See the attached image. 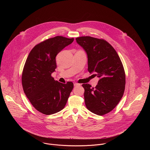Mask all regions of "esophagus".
I'll list each match as a JSON object with an SVG mask.
<instances>
[{
  "instance_id": "esophagus-1",
  "label": "esophagus",
  "mask_w": 150,
  "mask_h": 150,
  "mask_svg": "<svg viewBox=\"0 0 150 150\" xmlns=\"http://www.w3.org/2000/svg\"><path fill=\"white\" fill-rule=\"evenodd\" d=\"M74 85L75 87H76V86H79V85H80L79 83H76V82H74Z\"/></svg>"
}]
</instances>
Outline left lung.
I'll return each mask as SVG.
<instances>
[{
  "instance_id": "8db88e82",
  "label": "left lung",
  "mask_w": 150,
  "mask_h": 150,
  "mask_svg": "<svg viewBox=\"0 0 150 150\" xmlns=\"http://www.w3.org/2000/svg\"><path fill=\"white\" fill-rule=\"evenodd\" d=\"M86 52L88 71L100 78L95 88L82 84L87 108L97 115L111 112L121 100L125 88V73L120 59L108 41L90 36L76 38Z\"/></svg>"
}]
</instances>
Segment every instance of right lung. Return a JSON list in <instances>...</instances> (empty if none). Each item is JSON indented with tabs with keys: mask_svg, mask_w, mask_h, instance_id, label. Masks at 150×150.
Returning a JSON list of instances; mask_svg holds the SVG:
<instances>
[{
	"mask_svg": "<svg viewBox=\"0 0 150 150\" xmlns=\"http://www.w3.org/2000/svg\"><path fill=\"white\" fill-rule=\"evenodd\" d=\"M74 38L56 36L35 46L26 60L22 74L23 87L34 108L46 115L62 110L67 103L74 83L55 81L56 56Z\"/></svg>",
	"mask_w": 150,
	"mask_h": 150,
	"instance_id": "add662e5",
	"label": "right lung"
}]
</instances>
